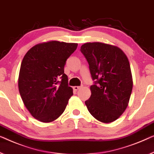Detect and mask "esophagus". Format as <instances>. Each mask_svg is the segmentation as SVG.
Returning <instances> with one entry per match:
<instances>
[{"label":"esophagus","instance_id":"obj_1","mask_svg":"<svg viewBox=\"0 0 154 154\" xmlns=\"http://www.w3.org/2000/svg\"><path fill=\"white\" fill-rule=\"evenodd\" d=\"M81 87L82 86H74V87H73V90H74V91H77V90H79V89L80 88H81Z\"/></svg>","mask_w":154,"mask_h":154}]
</instances>
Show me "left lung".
<instances>
[{
  "instance_id": "8db88e82",
  "label": "left lung",
  "mask_w": 154,
  "mask_h": 154,
  "mask_svg": "<svg viewBox=\"0 0 154 154\" xmlns=\"http://www.w3.org/2000/svg\"><path fill=\"white\" fill-rule=\"evenodd\" d=\"M80 50L95 80L91 97L85 102L87 109L96 120L112 122L127 109L133 88L127 55L116 45L100 42L84 43Z\"/></svg>"
}]
</instances>
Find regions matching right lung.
Returning <instances> with one entry per match:
<instances>
[{
  "label": "right lung",
  "instance_id": "obj_1",
  "mask_svg": "<svg viewBox=\"0 0 154 154\" xmlns=\"http://www.w3.org/2000/svg\"><path fill=\"white\" fill-rule=\"evenodd\" d=\"M77 45L57 41L38 43L23 59L18 90L27 109L38 121L50 122L65 111L73 93L64 66Z\"/></svg>",
  "mask_w": 154,
  "mask_h": 154
}]
</instances>
